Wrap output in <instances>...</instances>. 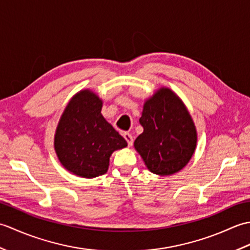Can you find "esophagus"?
<instances>
[{"label":"esophagus","instance_id":"1","mask_svg":"<svg viewBox=\"0 0 250 250\" xmlns=\"http://www.w3.org/2000/svg\"><path fill=\"white\" fill-rule=\"evenodd\" d=\"M124 137H125V140L126 141V143H128L129 147L133 145V137H132V135L130 133H125Z\"/></svg>","mask_w":250,"mask_h":250}]
</instances>
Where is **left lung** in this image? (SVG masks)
<instances>
[{
  "instance_id": "obj_1",
  "label": "left lung",
  "mask_w": 250,
  "mask_h": 250,
  "mask_svg": "<svg viewBox=\"0 0 250 250\" xmlns=\"http://www.w3.org/2000/svg\"><path fill=\"white\" fill-rule=\"evenodd\" d=\"M140 124L144 131L134 148L151 173L167 176L187 166L198 132L188 108L172 89L161 87L145 100Z\"/></svg>"
}]
</instances>
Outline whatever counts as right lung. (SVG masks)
I'll return each instance as SVG.
<instances>
[{
    "instance_id": "right-lung-1",
    "label": "right lung",
    "mask_w": 250,
    "mask_h": 250,
    "mask_svg": "<svg viewBox=\"0 0 250 250\" xmlns=\"http://www.w3.org/2000/svg\"><path fill=\"white\" fill-rule=\"evenodd\" d=\"M103 101L83 89L68 101L58 122L54 147L62 167L83 178H94L108 169L109 158L128 143L101 114Z\"/></svg>"
}]
</instances>
